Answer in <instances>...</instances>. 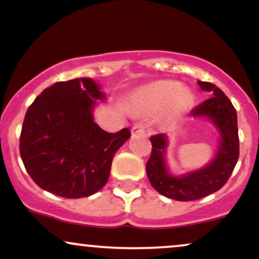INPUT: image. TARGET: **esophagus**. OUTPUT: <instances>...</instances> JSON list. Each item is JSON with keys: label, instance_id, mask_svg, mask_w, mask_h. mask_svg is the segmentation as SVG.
Masks as SVG:
<instances>
[{"label": "esophagus", "instance_id": "obj_1", "mask_svg": "<svg viewBox=\"0 0 259 259\" xmlns=\"http://www.w3.org/2000/svg\"><path fill=\"white\" fill-rule=\"evenodd\" d=\"M145 133V125L142 123H138L135 124L132 127V135L135 136V135H139V134H144Z\"/></svg>", "mask_w": 259, "mask_h": 259}]
</instances>
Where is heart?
<instances>
[{
    "instance_id": "b5f03b06",
    "label": "heart",
    "mask_w": 259,
    "mask_h": 259,
    "mask_svg": "<svg viewBox=\"0 0 259 259\" xmlns=\"http://www.w3.org/2000/svg\"><path fill=\"white\" fill-rule=\"evenodd\" d=\"M133 106L139 111L153 114L164 108L163 118L173 120L187 112L192 105V95L175 80H157L133 91Z\"/></svg>"
}]
</instances>
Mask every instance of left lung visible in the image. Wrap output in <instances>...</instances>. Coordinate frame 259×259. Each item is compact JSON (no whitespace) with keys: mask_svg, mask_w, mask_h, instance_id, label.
<instances>
[{"mask_svg":"<svg viewBox=\"0 0 259 259\" xmlns=\"http://www.w3.org/2000/svg\"><path fill=\"white\" fill-rule=\"evenodd\" d=\"M197 84L212 97L195 107L190 115L192 119L207 120L218 134L213 158L201 168L173 173L167 159L169 136L159 134L151 138L152 153L146 164L148 180L156 191L171 200H200L218 191L230 178L239 159L237 114L233 103L215 85L204 81Z\"/></svg>","mask_w":259,"mask_h":259,"instance_id":"obj_1","label":"left lung"}]
</instances>
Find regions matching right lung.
Here are the masks:
<instances>
[{
  "instance_id": "add662e5",
  "label": "right lung",
  "mask_w": 259,
  "mask_h": 259,
  "mask_svg": "<svg viewBox=\"0 0 259 259\" xmlns=\"http://www.w3.org/2000/svg\"><path fill=\"white\" fill-rule=\"evenodd\" d=\"M106 94L91 78L56 82L26 111L20 156L41 189L65 198L96 194L111 173L115 152L132 134L102 130L95 121L97 101Z\"/></svg>"
}]
</instances>
